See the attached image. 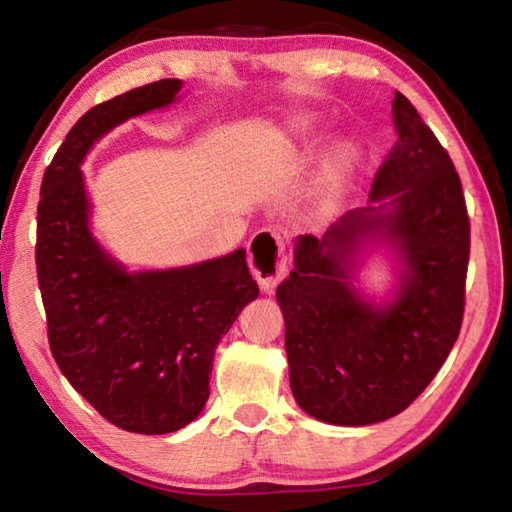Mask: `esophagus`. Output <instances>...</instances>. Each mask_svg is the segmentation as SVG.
Returning a JSON list of instances; mask_svg holds the SVG:
<instances>
[{"instance_id": "34e87169", "label": "esophagus", "mask_w": 512, "mask_h": 512, "mask_svg": "<svg viewBox=\"0 0 512 512\" xmlns=\"http://www.w3.org/2000/svg\"><path fill=\"white\" fill-rule=\"evenodd\" d=\"M248 264L259 287L264 291H273L282 282V277L287 275L284 239L271 228L259 230L248 244Z\"/></svg>"}]
</instances>
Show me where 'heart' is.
<instances>
[{"label":"heart","instance_id":"heart-1","mask_svg":"<svg viewBox=\"0 0 512 512\" xmlns=\"http://www.w3.org/2000/svg\"><path fill=\"white\" fill-rule=\"evenodd\" d=\"M316 117L314 115H298L289 121L287 133L296 140H307L311 131L316 128ZM354 164H357V149L350 142L336 144L332 151H329L323 176H320L318 185V201H332V198L343 192V187L348 185V180L354 171Z\"/></svg>","mask_w":512,"mask_h":512}]
</instances>
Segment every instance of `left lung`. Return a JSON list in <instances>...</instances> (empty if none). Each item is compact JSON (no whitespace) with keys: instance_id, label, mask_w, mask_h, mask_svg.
Returning <instances> with one entry per match:
<instances>
[{"instance_id":"left-lung-1","label":"left lung","mask_w":512,"mask_h":512,"mask_svg":"<svg viewBox=\"0 0 512 512\" xmlns=\"http://www.w3.org/2000/svg\"><path fill=\"white\" fill-rule=\"evenodd\" d=\"M397 144L366 207L323 237L293 241L277 287L291 393L311 418L366 427L402 413L443 366L463 320L470 221L458 173L431 128L395 92ZM372 256L392 268L384 292L362 287Z\"/></svg>"}]
</instances>
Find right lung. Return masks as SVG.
I'll list each match as a JSON object with an SVG mask.
<instances>
[{
	"label": "right lung",
	"mask_w": 512,
	"mask_h": 512,
	"mask_svg": "<svg viewBox=\"0 0 512 512\" xmlns=\"http://www.w3.org/2000/svg\"><path fill=\"white\" fill-rule=\"evenodd\" d=\"M180 90V79H162L85 112L47 167L38 205L36 262L51 354L103 418L144 436L198 418L216 345L259 296L244 248L131 271L92 232L81 171L88 153L124 121L178 103Z\"/></svg>",
	"instance_id": "obj_1"
}]
</instances>
